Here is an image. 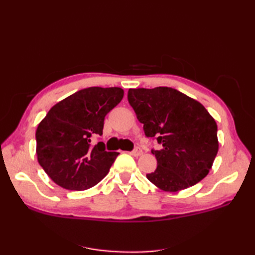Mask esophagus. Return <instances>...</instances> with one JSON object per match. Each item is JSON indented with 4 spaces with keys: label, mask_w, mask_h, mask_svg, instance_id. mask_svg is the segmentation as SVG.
<instances>
[{
    "label": "esophagus",
    "mask_w": 255,
    "mask_h": 255,
    "mask_svg": "<svg viewBox=\"0 0 255 255\" xmlns=\"http://www.w3.org/2000/svg\"><path fill=\"white\" fill-rule=\"evenodd\" d=\"M142 153H143L142 150L140 149V148H136V149H134V150L132 151V152H131V154H132L133 156H140Z\"/></svg>",
    "instance_id": "esophagus-1"
}]
</instances>
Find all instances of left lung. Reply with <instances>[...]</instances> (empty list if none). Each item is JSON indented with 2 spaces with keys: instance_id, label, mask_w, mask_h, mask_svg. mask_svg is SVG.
Returning <instances> with one entry per match:
<instances>
[{
  "instance_id": "1",
  "label": "left lung",
  "mask_w": 255,
  "mask_h": 255,
  "mask_svg": "<svg viewBox=\"0 0 255 255\" xmlns=\"http://www.w3.org/2000/svg\"><path fill=\"white\" fill-rule=\"evenodd\" d=\"M128 102L143 124L147 137L160 150H151L156 169L148 180L164 192H178L200 182L217 155V124L196 100L166 86L129 89Z\"/></svg>"
}]
</instances>
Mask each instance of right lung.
Returning <instances> with one entry per match:
<instances>
[{"label": "right lung", "mask_w": 255, "mask_h": 255, "mask_svg": "<svg viewBox=\"0 0 255 255\" xmlns=\"http://www.w3.org/2000/svg\"><path fill=\"white\" fill-rule=\"evenodd\" d=\"M124 97L121 88L80 90L53 105L36 130V153L40 166L57 185L84 191L104 178L118 152L104 143L91 145L102 136L104 119Z\"/></svg>", "instance_id": "add662e5"}]
</instances>
